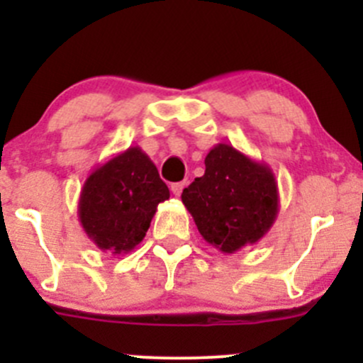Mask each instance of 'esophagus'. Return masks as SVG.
<instances>
[{"label":"esophagus","mask_w":363,"mask_h":363,"mask_svg":"<svg viewBox=\"0 0 363 363\" xmlns=\"http://www.w3.org/2000/svg\"><path fill=\"white\" fill-rule=\"evenodd\" d=\"M184 184H186V182H174V184L170 186L172 193H174L175 196H179L182 193V188H184Z\"/></svg>","instance_id":"obj_1"}]
</instances>
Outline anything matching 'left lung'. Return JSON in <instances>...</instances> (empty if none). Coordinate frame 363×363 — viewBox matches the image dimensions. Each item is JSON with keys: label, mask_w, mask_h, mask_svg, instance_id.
Here are the masks:
<instances>
[{"label": "left lung", "mask_w": 363, "mask_h": 363, "mask_svg": "<svg viewBox=\"0 0 363 363\" xmlns=\"http://www.w3.org/2000/svg\"><path fill=\"white\" fill-rule=\"evenodd\" d=\"M205 242L225 255L262 240L279 212V189L269 164L230 144L205 156V174L181 195Z\"/></svg>", "instance_id": "8db88e82"}]
</instances>
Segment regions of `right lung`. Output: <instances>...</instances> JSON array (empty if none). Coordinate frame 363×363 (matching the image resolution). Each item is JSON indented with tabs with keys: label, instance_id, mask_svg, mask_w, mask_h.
Wrapping results in <instances>:
<instances>
[{
	"label": "right lung",
	"instance_id": "right-lung-1",
	"mask_svg": "<svg viewBox=\"0 0 363 363\" xmlns=\"http://www.w3.org/2000/svg\"><path fill=\"white\" fill-rule=\"evenodd\" d=\"M168 199L170 191L156 164L135 145L87 175L77 212L98 250L126 255L144 240L158 203Z\"/></svg>",
	"mask_w": 363,
	"mask_h": 363
}]
</instances>
